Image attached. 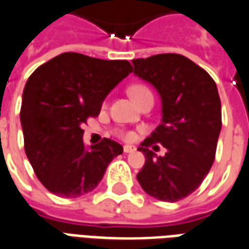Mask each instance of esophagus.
<instances>
[{"label":"esophagus","instance_id":"1","mask_svg":"<svg viewBox=\"0 0 249 249\" xmlns=\"http://www.w3.org/2000/svg\"><path fill=\"white\" fill-rule=\"evenodd\" d=\"M134 150H136V148L132 146V145H125L124 146V153H126V154H128V153H133Z\"/></svg>","mask_w":249,"mask_h":249}]
</instances>
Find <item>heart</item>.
<instances>
[{
	"instance_id": "obj_1",
	"label": "heart",
	"mask_w": 249,
	"mask_h": 249,
	"mask_svg": "<svg viewBox=\"0 0 249 249\" xmlns=\"http://www.w3.org/2000/svg\"><path fill=\"white\" fill-rule=\"evenodd\" d=\"M145 91H149V89L146 87H143V86L136 84V86H132V87L129 88V95L130 97L134 100V99H137V97H139L141 93H143ZM117 134H119V137H121V139H124V140H132L134 137V134L132 133V132H126V130H119Z\"/></svg>"
}]
</instances>
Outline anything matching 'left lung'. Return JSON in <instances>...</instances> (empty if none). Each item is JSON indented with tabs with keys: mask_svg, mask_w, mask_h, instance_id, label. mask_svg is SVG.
<instances>
[{
	"mask_svg": "<svg viewBox=\"0 0 249 249\" xmlns=\"http://www.w3.org/2000/svg\"><path fill=\"white\" fill-rule=\"evenodd\" d=\"M134 75L160 93L162 120L139 150L145 165L137 174L143 191L163 202H178L194 193L209 174L222 129V106L213 79L179 54L133 59ZM161 143L163 158L150 147Z\"/></svg>",
	"mask_w": 249,
	"mask_h": 249,
	"instance_id": "obj_1",
	"label": "left lung"
}]
</instances>
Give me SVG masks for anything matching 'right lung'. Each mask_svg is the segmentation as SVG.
I'll use <instances>...</instances> for the list:
<instances>
[{"label":"right lung","instance_id":"add662e5","mask_svg":"<svg viewBox=\"0 0 249 249\" xmlns=\"http://www.w3.org/2000/svg\"><path fill=\"white\" fill-rule=\"evenodd\" d=\"M132 71L128 60L63 53L27 79L19 113L25 152L53 194L76 198L96 189L110 161L123 153L109 139L87 149L82 126L100 113L108 93Z\"/></svg>","mask_w":249,"mask_h":249}]
</instances>
